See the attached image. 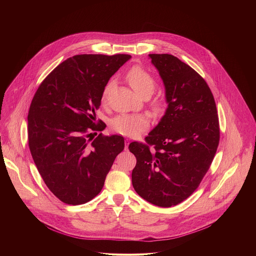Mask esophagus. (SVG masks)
<instances>
[{"instance_id": "esophagus-1", "label": "esophagus", "mask_w": 256, "mask_h": 256, "mask_svg": "<svg viewBox=\"0 0 256 256\" xmlns=\"http://www.w3.org/2000/svg\"><path fill=\"white\" fill-rule=\"evenodd\" d=\"M129 144H130V141H129L128 139H126V140H125V150H127V148H128Z\"/></svg>"}]
</instances>
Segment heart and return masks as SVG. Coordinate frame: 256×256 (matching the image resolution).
I'll use <instances>...</instances> for the list:
<instances>
[{
    "label": "heart",
    "mask_w": 256,
    "mask_h": 256,
    "mask_svg": "<svg viewBox=\"0 0 256 256\" xmlns=\"http://www.w3.org/2000/svg\"><path fill=\"white\" fill-rule=\"evenodd\" d=\"M126 80L134 92L141 98H150L156 88V80L154 76L140 66L131 68L126 74ZM110 82L102 94V102L106 100V94L110 90ZM164 108V102H156L154 110L156 112L162 111ZM150 125V120L145 115H119L112 119L110 123L111 129L125 137H135Z\"/></svg>",
    "instance_id": "b5f03b06"
}]
</instances>
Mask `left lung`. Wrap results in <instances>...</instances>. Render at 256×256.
Listing matches in <instances>:
<instances>
[{
	"label": "left lung",
	"mask_w": 256,
	"mask_h": 256,
	"mask_svg": "<svg viewBox=\"0 0 256 256\" xmlns=\"http://www.w3.org/2000/svg\"><path fill=\"white\" fill-rule=\"evenodd\" d=\"M166 88L168 108L145 138L129 150L137 164L135 191L158 207L187 199L207 174L220 141L219 117L205 80L170 54H148Z\"/></svg>",
	"instance_id": "8db88e82"
}]
</instances>
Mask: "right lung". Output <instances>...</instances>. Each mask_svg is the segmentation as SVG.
Returning <instances> with one entry per match:
<instances>
[{"mask_svg": "<svg viewBox=\"0 0 256 256\" xmlns=\"http://www.w3.org/2000/svg\"><path fill=\"white\" fill-rule=\"evenodd\" d=\"M131 58L82 54L68 58L40 84L28 121V146L49 190L69 205L84 204L102 189L117 154L124 150L118 135L96 138L102 94L110 78Z\"/></svg>", "mask_w": 256, "mask_h": 256, "instance_id": "right-lung-1", "label": "right lung"}]
</instances>
